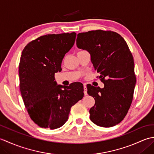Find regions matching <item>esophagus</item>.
<instances>
[{
    "mask_svg": "<svg viewBox=\"0 0 154 154\" xmlns=\"http://www.w3.org/2000/svg\"><path fill=\"white\" fill-rule=\"evenodd\" d=\"M83 87H84V94H85V95H87V85L85 83L83 84Z\"/></svg>",
    "mask_w": 154,
    "mask_h": 154,
    "instance_id": "34e87169",
    "label": "esophagus"
}]
</instances>
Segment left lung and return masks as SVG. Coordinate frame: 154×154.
Listing matches in <instances>:
<instances>
[{
  "label": "left lung",
  "instance_id": "left-lung-1",
  "mask_svg": "<svg viewBox=\"0 0 154 154\" xmlns=\"http://www.w3.org/2000/svg\"><path fill=\"white\" fill-rule=\"evenodd\" d=\"M78 48L91 55L94 69L104 87L87 85V93L95 104L90 119L97 126L112 127L122 121L131 105L136 78L134 62L124 39L116 32L101 30L77 34Z\"/></svg>",
  "mask_w": 154,
  "mask_h": 154
}]
</instances>
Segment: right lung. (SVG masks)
<instances>
[{
  "label": "right lung",
  "mask_w": 154,
  "mask_h": 154,
  "mask_svg": "<svg viewBox=\"0 0 154 154\" xmlns=\"http://www.w3.org/2000/svg\"><path fill=\"white\" fill-rule=\"evenodd\" d=\"M76 33L47 34L26 45L19 63L20 90L31 119L41 128L51 130L67 122L72 106L83 99V85L57 84L55 73L74 45Z\"/></svg>",
  "instance_id": "1"
}]
</instances>
